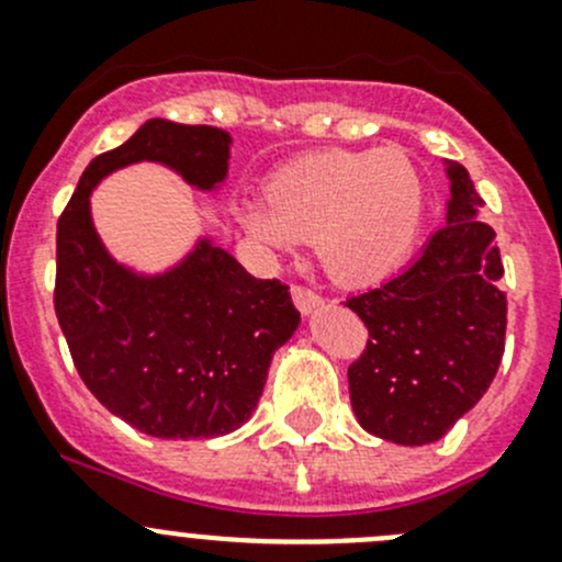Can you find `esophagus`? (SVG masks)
I'll use <instances>...</instances> for the list:
<instances>
[{
	"label": "esophagus",
	"instance_id": "obj_1",
	"mask_svg": "<svg viewBox=\"0 0 562 562\" xmlns=\"http://www.w3.org/2000/svg\"><path fill=\"white\" fill-rule=\"evenodd\" d=\"M291 296H293V304H296V310L302 315H313L315 310H321V304H323V299L317 296V293L307 291V288H299V285L293 288Z\"/></svg>",
	"mask_w": 562,
	"mask_h": 562
}]
</instances>
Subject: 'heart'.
Returning a JSON list of instances; mask_svg holds the SVG:
<instances>
[{
	"mask_svg": "<svg viewBox=\"0 0 562 562\" xmlns=\"http://www.w3.org/2000/svg\"><path fill=\"white\" fill-rule=\"evenodd\" d=\"M427 217V187L400 149L323 151L277 173L269 201H247L252 239L293 252L315 241L323 271L339 285H372L411 260Z\"/></svg>",
	"mask_w": 562,
	"mask_h": 562,
	"instance_id": "b5f03b06",
	"label": "heart"
}]
</instances>
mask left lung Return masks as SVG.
Wrapping results in <instances>:
<instances>
[{
	"label": "left lung",
	"instance_id": "obj_1",
	"mask_svg": "<svg viewBox=\"0 0 562 562\" xmlns=\"http://www.w3.org/2000/svg\"><path fill=\"white\" fill-rule=\"evenodd\" d=\"M443 171V228L407 269L345 302L370 328L348 370L350 405L367 432L400 446L443 438L495 381L506 342L495 231L470 173L451 160Z\"/></svg>",
	"mask_w": 562,
	"mask_h": 562
}]
</instances>
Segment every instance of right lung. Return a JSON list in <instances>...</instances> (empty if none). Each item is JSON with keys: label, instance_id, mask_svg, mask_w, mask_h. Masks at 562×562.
Segmentation results:
<instances>
[{"label": "right lung", "instance_id": "obj_1", "mask_svg": "<svg viewBox=\"0 0 562 562\" xmlns=\"http://www.w3.org/2000/svg\"><path fill=\"white\" fill-rule=\"evenodd\" d=\"M231 149L225 130L149 119L89 162L56 225L54 307L78 375L113 416L151 438H220L249 422L302 315L285 285L255 280L206 234L160 271L116 260L94 228L92 192L138 162L220 192Z\"/></svg>", "mask_w": 562, "mask_h": 562}]
</instances>
